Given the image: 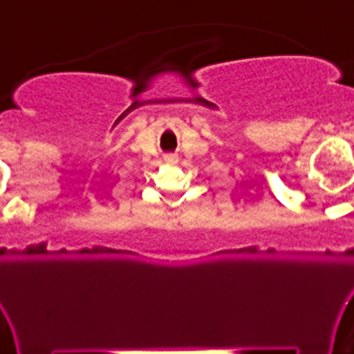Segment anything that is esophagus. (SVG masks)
Wrapping results in <instances>:
<instances>
[{
  "mask_svg": "<svg viewBox=\"0 0 354 354\" xmlns=\"http://www.w3.org/2000/svg\"><path fill=\"white\" fill-rule=\"evenodd\" d=\"M164 160L169 162V164H176L177 156H176V153H167V156H164Z\"/></svg>",
  "mask_w": 354,
  "mask_h": 354,
  "instance_id": "34e87169",
  "label": "esophagus"
}]
</instances>
